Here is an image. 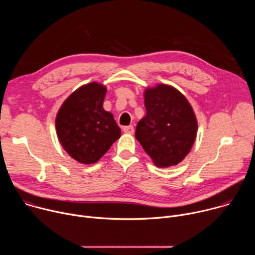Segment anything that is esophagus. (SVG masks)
Returning <instances> with one entry per match:
<instances>
[{"mask_svg":"<svg viewBox=\"0 0 255 255\" xmlns=\"http://www.w3.org/2000/svg\"><path fill=\"white\" fill-rule=\"evenodd\" d=\"M123 131L127 134H133L134 133V127L133 126H125L123 128Z\"/></svg>","mask_w":255,"mask_h":255,"instance_id":"34e87169","label":"esophagus"}]
</instances>
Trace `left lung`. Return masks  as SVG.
Wrapping results in <instances>:
<instances>
[{
  "mask_svg": "<svg viewBox=\"0 0 255 255\" xmlns=\"http://www.w3.org/2000/svg\"><path fill=\"white\" fill-rule=\"evenodd\" d=\"M145 115L135 137L155 165H176L189 154L198 122L186 97L173 87L159 84L144 92Z\"/></svg>",
  "mask_w": 255,
  "mask_h": 255,
  "instance_id": "obj_1",
  "label": "left lung"
}]
</instances>
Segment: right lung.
Here are the masks:
<instances>
[{
  "label": "right lung",
  "instance_id": "right-lung-1",
  "mask_svg": "<svg viewBox=\"0 0 255 255\" xmlns=\"http://www.w3.org/2000/svg\"><path fill=\"white\" fill-rule=\"evenodd\" d=\"M105 86L91 83L79 88L61 105L55 119L64 150L84 164L97 162L120 138L114 116L104 110Z\"/></svg>",
  "mask_w": 255,
  "mask_h": 255
}]
</instances>
